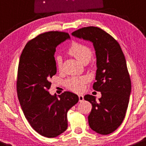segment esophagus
I'll return each instance as SVG.
<instances>
[{
	"label": "esophagus",
	"instance_id": "esophagus-1",
	"mask_svg": "<svg viewBox=\"0 0 146 146\" xmlns=\"http://www.w3.org/2000/svg\"><path fill=\"white\" fill-rule=\"evenodd\" d=\"M78 98H79V101H80V102L83 101V100H84V98H83V95H79Z\"/></svg>",
	"mask_w": 146,
	"mask_h": 146
}]
</instances>
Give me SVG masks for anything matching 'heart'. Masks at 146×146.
Masks as SVG:
<instances>
[{
  "mask_svg": "<svg viewBox=\"0 0 146 146\" xmlns=\"http://www.w3.org/2000/svg\"><path fill=\"white\" fill-rule=\"evenodd\" d=\"M68 52L71 56L76 58L78 61L83 64L88 63L93 56V52L90 48L80 43H76V42L72 44V46L69 48ZM62 63H63V60H62L61 56H56V64L59 70L61 68ZM86 81L87 80L85 77H73L68 79L65 84L69 90L74 92H80L83 89L84 84L86 83Z\"/></svg>",
  "mask_w": 146,
  "mask_h": 146,
  "instance_id": "obj_1",
  "label": "heart"
}]
</instances>
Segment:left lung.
I'll use <instances>...</instances> for the list:
<instances>
[{"label":"left lung","mask_w":146,"mask_h":146,"mask_svg":"<svg viewBox=\"0 0 146 146\" xmlns=\"http://www.w3.org/2000/svg\"><path fill=\"white\" fill-rule=\"evenodd\" d=\"M72 35L93 43L96 56V80L93 88L101 98L86 95L92 104L89 126L102 135L115 131L122 123L129 103L131 81L126 60L119 43L108 33L94 26L85 27Z\"/></svg>","instance_id":"1"}]
</instances>
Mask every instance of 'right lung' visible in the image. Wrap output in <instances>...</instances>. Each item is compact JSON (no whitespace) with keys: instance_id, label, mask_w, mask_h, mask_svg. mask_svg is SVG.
<instances>
[{"instance_id":"obj_1","label":"right lung","mask_w":146,"mask_h":146,"mask_svg":"<svg viewBox=\"0 0 146 146\" xmlns=\"http://www.w3.org/2000/svg\"><path fill=\"white\" fill-rule=\"evenodd\" d=\"M66 33L50 31L30 40L20 58L17 78L18 100L25 118L40 135L55 138L68 128L67 113L78 102V96L66 91L50 95L49 82L56 74V49L69 40Z\"/></svg>"}]
</instances>
